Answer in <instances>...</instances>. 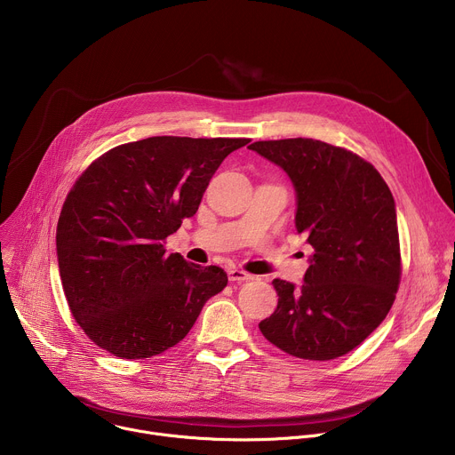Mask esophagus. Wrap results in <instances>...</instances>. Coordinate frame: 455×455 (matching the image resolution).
Segmentation results:
<instances>
[{
	"instance_id": "34e87169",
	"label": "esophagus",
	"mask_w": 455,
	"mask_h": 455,
	"mask_svg": "<svg viewBox=\"0 0 455 455\" xmlns=\"http://www.w3.org/2000/svg\"><path fill=\"white\" fill-rule=\"evenodd\" d=\"M228 279H230L232 283H244V281L251 279V275H250V274H246L244 270L230 268V270H228Z\"/></svg>"
}]
</instances>
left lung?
<instances>
[{"mask_svg": "<svg viewBox=\"0 0 455 455\" xmlns=\"http://www.w3.org/2000/svg\"><path fill=\"white\" fill-rule=\"evenodd\" d=\"M297 196L295 228L315 253L304 284L274 279L277 309L259 330L284 353L333 360L360 346L391 309L402 275L396 205L358 155L313 139L253 142Z\"/></svg>", "mask_w": 455, "mask_h": 455, "instance_id": "8db88e82", "label": "left lung"}]
</instances>
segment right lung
Listing matches in <instances>:
<instances>
[{"mask_svg":"<svg viewBox=\"0 0 455 455\" xmlns=\"http://www.w3.org/2000/svg\"><path fill=\"white\" fill-rule=\"evenodd\" d=\"M248 139L151 137L113 148L76 181L57 223V263L74 318L108 353L139 360L176 346L228 277L164 241L196 214Z\"/></svg>","mask_w":455,"mask_h":455,"instance_id":"obj_1","label":"right lung"}]
</instances>
